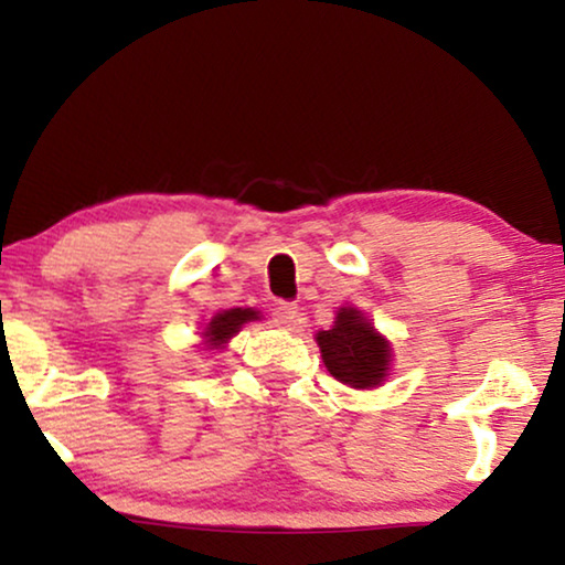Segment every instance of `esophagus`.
Returning <instances> with one entry per match:
<instances>
[{
  "label": "esophagus",
  "mask_w": 565,
  "mask_h": 565,
  "mask_svg": "<svg viewBox=\"0 0 565 565\" xmlns=\"http://www.w3.org/2000/svg\"><path fill=\"white\" fill-rule=\"evenodd\" d=\"M275 321L277 327L282 329H292L298 323V306L290 303V300H280V303L275 306Z\"/></svg>",
  "instance_id": "obj_1"
}]
</instances>
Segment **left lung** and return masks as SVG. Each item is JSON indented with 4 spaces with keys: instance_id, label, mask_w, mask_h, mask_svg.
Instances as JSON below:
<instances>
[{
    "instance_id": "1",
    "label": "left lung",
    "mask_w": 565,
    "mask_h": 565,
    "mask_svg": "<svg viewBox=\"0 0 565 565\" xmlns=\"http://www.w3.org/2000/svg\"><path fill=\"white\" fill-rule=\"evenodd\" d=\"M316 342L329 373L352 388H375L388 373V342L354 308H339L334 327L319 331Z\"/></svg>"
}]
</instances>
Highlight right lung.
Masks as SVG:
<instances>
[{
    "instance_id": "right-lung-1",
    "label": "right lung",
    "mask_w": 565,
    "mask_h": 565,
    "mask_svg": "<svg viewBox=\"0 0 565 565\" xmlns=\"http://www.w3.org/2000/svg\"><path fill=\"white\" fill-rule=\"evenodd\" d=\"M254 319H259V311H252V308H228V311L213 316V321L207 323L205 329L207 344L211 347L226 344L246 321H254Z\"/></svg>"
}]
</instances>
